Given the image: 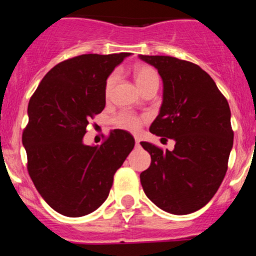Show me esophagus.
I'll list each match as a JSON object with an SVG mask.
<instances>
[{
	"label": "esophagus",
	"instance_id": "1",
	"mask_svg": "<svg viewBox=\"0 0 256 256\" xmlns=\"http://www.w3.org/2000/svg\"><path fill=\"white\" fill-rule=\"evenodd\" d=\"M134 142H136V146H140V140L137 137L134 138Z\"/></svg>",
	"mask_w": 256,
	"mask_h": 256
}]
</instances>
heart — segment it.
I'll list each match as a JSON object with an SVG mask.
<instances>
[{"label":"heart","mask_w":256,"mask_h":256,"mask_svg":"<svg viewBox=\"0 0 256 256\" xmlns=\"http://www.w3.org/2000/svg\"><path fill=\"white\" fill-rule=\"evenodd\" d=\"M134 78L136 82L137 86L140 89L146 86V84L150 83L154 79H158L156 72L149 66H144V64H137L134 67ZM116 82V73H112L108 76V78L106 79L104 84V96L108 98L110 94L112 89H113L114 84ZM114 125L118 126L119 128L122 130L130 131V132H137L140 128V126L144 122V118L143 116H136V114H132L130 112H122L118 116H116L113 120Z\"/></svg>","instance_id":"heart-1"}]
</instances>
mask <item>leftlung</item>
Here are the masks:
<instances>
[{"mask_svg": "<svg viewBox=\"0 0 256 256\" xmlns=\"http://www.w3.org/2000/svg\"><path fill=\"white\" fill-rule=\"evenodd\" d=\"M140 58L158 70L164 83L160 113L149 131L176 142L172 152L140 142L152 158L140 184L165 212H196L218 192L228 171L234 144L228 100L198 64L162 55Z\"/></svg>", "mask_w": 256, "mask_h": 256, "instance_id": "left-lung-1", "label": "left lung"}]
</instances>
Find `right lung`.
<instances>
[{
	"mask_svg": "<svg viewBox=\"0 0 256 256\" xmlns=\"http://www.w3.org/2000/svg\"><path fill=\"white\" fill-rule=\"evenodd\" d=\"M130 52L84 54L58 64L28 102L22 132L28 171L54 210L83 216L106 201L113 177L134 146L124 130L110 131L101 146H85L86 126L106 106V79Z\"/></svg>",
	"mask_w": 256,
	"mask_h": 256,
	"instance_id": "add662e5",
	"label": "right lung"
}]
</instances>
